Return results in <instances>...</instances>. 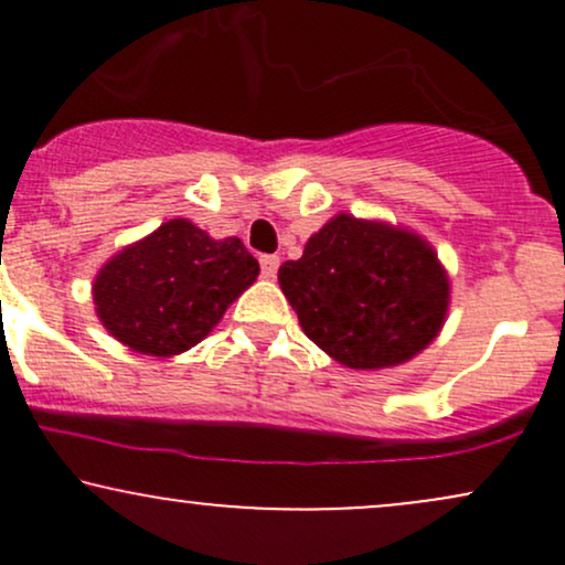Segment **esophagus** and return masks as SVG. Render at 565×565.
<instances>
[{
  "label": "esophagus",
  "mask_w": 565,
  "mask_h": 565,
  "mask_svg": "<svg viewBox=\"0 0 565 565\" xmlns=\"http://www.w3.org/2000/svg\"><path fill=\"white\" fill-rule=\"evenodd\" d=\"M278 265H281V260H278L276 255H263V257H260V270H263V278H276V274H278Z\"/></svg>",
  "instance_id": "esophagus-1"
}]
</instances>
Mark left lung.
<instances>
[{
  "label": "left lung",
  "mask_w": 565,
  "mask_h": 565,
  "mask_svg": "<svg viewBox=\"0 0 565 565\" xmlns=\"http://www.w3.org/2000/svg\"><path fill=\"white\" fill-rule=\"evenodd\" d=\"M302 332L348 369L406 364L436 340L451 281L419 233L340 212L278 268Z\"/></svg>",
  "instance_id": "obj_1"
}]
</instances>
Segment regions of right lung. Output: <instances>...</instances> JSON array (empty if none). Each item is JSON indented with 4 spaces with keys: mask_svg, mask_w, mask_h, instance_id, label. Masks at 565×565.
<instances>
[{
    "mask_svg": "<svg viewBox=\"0 0 565 565\" xmlns=\"http://www.w3.org/2000/svg\"><path fill=\"white\" fill-rule=\"evenodd\" d=\"M257 274L260 263L242 238H212L174 217L97 270L95 313L121 345L172 359L199 345Z\"/></svg>",
    "mask_w": 565,
    "mask_h": 565,
    "instance_id": "1",
    "label": "right lung"
}]
</instances>
